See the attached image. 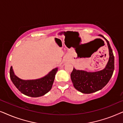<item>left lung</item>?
Listing matches in <instances>:
<instances>
[{
	"mask_svg": "<svg viewBox=\"0 0 123 123\" xmlns=\"http://www.w3.org/2000/svg\"><path fill=\"white\" fill-rule=\"evenodd\" d=\"M106 40L109 51V59L105 68L100 71L88 72L85 70H73L70 74L72 81L77 90L83 93H91L103 88L111 78L114 70V56L109 41Z\"/></svg>",
	"mask_w": 123,
	"mask_h": 123,
	"instance_id": "8db88e82",
	"label": "left lung"
}]
</instances>
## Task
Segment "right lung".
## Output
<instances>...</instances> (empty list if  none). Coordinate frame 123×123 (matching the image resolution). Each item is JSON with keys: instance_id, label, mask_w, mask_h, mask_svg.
<instances>
[{"instance_id": "1", "label": "right lung", "mask_w": 123, "mask_h": 123, "mask_svg": "<svg viewBox=\"0 0 123 123\" xmlns=\"http://www.w3.org/2000/svg\"><path fill=\"white\" fill-rule=\"evenodd\" d=\"M57 71L58 68H55L43 78L33 80H23L14 74L11 67L10 78L22 93L30 97H38L45 95L51 90Z\"/></svg>"}]
</instances>
